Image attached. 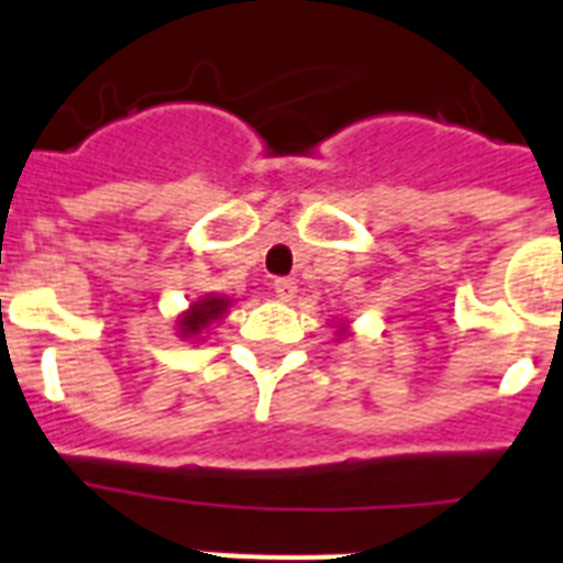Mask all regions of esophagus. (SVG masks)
Wrapping results in <instances>:
<instances>
[{"instance_id": "34e87169", "label": "esophagus", "mask_w": 563, "mask_h": 563, "mask_svg": "<svg viewBox=\"0 0 563 563\" xmlns=\"http://www.w3.org/2000/svg\"><path fill=\"white\" fill-rule=\"evenodd\" d=\"M274 292H277L280 301H292L295 292H298V286H295V280H289V277H277V280H274Z\"/></svg>"}]
</instances>
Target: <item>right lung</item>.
<instances>
[{"instance_id":"obj_1","label":"right lung","mask_w":563,"mask_h":563,"mask_svg":"<svg viewBox=\"0 0 563 563\" xmlns=\"http://www.w3.org/2000/svg\"><path fill=\"white\" fill-rule=\"evenodd\" d=\"M229 298L223 295H206V298H199V301L190 303V310L187 313L178 316V334L185 336H199L202 334V328H208L211 322H218L220 316L227 313Z\"/></svg>"}]
</instances>
